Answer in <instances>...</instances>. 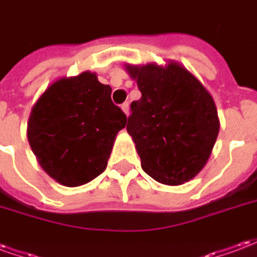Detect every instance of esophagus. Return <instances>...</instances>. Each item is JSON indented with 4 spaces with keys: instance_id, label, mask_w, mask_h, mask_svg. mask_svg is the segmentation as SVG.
Returning <instances> with one entry per match:
<instances>
[{
    "instance_id": "34e87169",
    "label": "esophagus",
    "mask_w": 257,
    "mask_h": 257,
    "mask_svg": "<svg viewBox=\"0 0 257 257\" xmlns=\"http://www.w3.org/2000/svg\"><path fill=\"white\" fill-rule=\"evenodd\" d=\"M121 108H122V111L126 114V115H129V104L128 103H123L122 106H121Z\"/></svg>"
}]
</instances>
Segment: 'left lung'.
<instances>
[{
    "label": "left lung",
    "instance_id": "1",
    "mask_svg": "<svg viewBox=\"0 0 257 257\" xmlns=\"http://www.w3.org/2000/svg\"><path fill=\"white\" fill-rule=\"evenodd\" d=\"M125 70L142 92L132 101L126 131L149 176L168 186L195 178L209 160L219 134L215 101L204 85L176 62Z\"/></svg>",
    "mask_w": 257,
    "mask_h": 257
}]
</instances>
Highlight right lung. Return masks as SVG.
I'll return each mask as SVG.
<instances>
[{
    "instance_id": "1",
    "label": "right lung",
    "mask_w": 257,
    "mask_h": 257,
    "mask_svg": "<svg viewBox=\"0 0 257 257\" xmlns=\"http://www.w3.org/2000/svg\"><path fill=\"white\" fill-rule=\"evenodd\" d=\"M126 115L111 100V88L95 73L55 81L37 100L27 139L37 161L58 183L77 187L107 167Z\"/></svg>"
}]
</instances>
